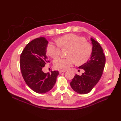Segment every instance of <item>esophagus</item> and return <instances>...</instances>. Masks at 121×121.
I'll list each match as a JSON object with an SVG mask.
<instances>
[{
	"instance_id": "esophagus-1",
	"label": "esophagus",
	"mask_w": 121,
	"mask_h": 121,
	"mask_svg": "<svg viewBox=\"0 0 121 121\" xmlns=\"http://www.w3.org/2000/svg\"><path fill=\"white\" fill-rule=\"evenodd\" d=\"M65 72V71H61V70L59 71V73H60V74H61V73H63V72Z\"/></svg>"
}]
</instances>
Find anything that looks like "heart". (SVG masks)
Returning <instances> with one entry per match:
<instances>
[{
	"label": "heart",
	"mask_w": 121,
	"mask_h": 121,
	"mask_svg": "<svg viewBox=\"0 0 121 121\" xmlns=\"http://www.w3.org/2000/svg\"><path fill=\"white\" fill-rule=\"evenodd\" d=\"M57 43L50 42L47 45V52L53 58L59 56L61 47H68L69 57H58L54 60L56 69L61 71L69 69L75 63L78 64L85 63L92 53V47L90 44L86 41L85 38L74 34H69L60 37L57 40Z\"/></svg>",
	"instance_id": "b5f03b06"
}]
</instances>
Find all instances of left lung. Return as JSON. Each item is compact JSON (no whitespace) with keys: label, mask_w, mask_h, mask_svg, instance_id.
I'll return each instance as SVG.
<instances>
[{"label":"left lung","mask_w":121,"mask_h":121,"mask_svg":"<svg viewBox=\"0 0 121 121\" xmlns=\"http://www.w3.org/2000/svg\"><path fill=\"white\" fill-rule=\"evenodd\" d=\"M91 41L92 51L90 59L79 67L84 72L81 76L76 74L70 83L72 88L79 94H87L92 90L101 78L105 66V56L102 47L93 38H91Z\"/></svg>","instance_id":"1"}]
</instances>
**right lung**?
I'll return each instance as SVG.
<instances>
[{
  "label": "right lung",
  "mask_w": 121,
  "mask_h": 121,
  "mask_svg": "<svg viewBox=\"0 0 121 121\" xmlns=\"http://www.w3.org/2000/svg\"><path fill=\"white\" fill-rule=\"evenodd\" d=\"M48 41L44 37L36 38L28 43L20 56V68L27 85L38 93L50 91L56 83L57 71L45 73L43 68L49 63L46 54Z\"/></svg>",
  "instance_id": "add662e5"
}]
</instances>
